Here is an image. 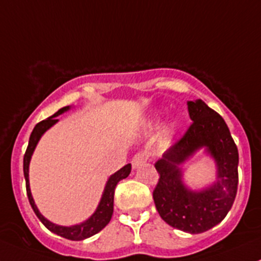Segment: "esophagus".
Listing matches in <instances>:
<instances>
[{
	"instance_id": "obj_1",
	"label": "esophagus",
	"mask_w": 261,
	"mask_h": 261,
	"mask_svg": "<svg viewBox=\"0 0 261 261\" xmlns=\"http://www.w3.org/2000/svg\"><path fill=\"white\" fill-rule=\"evenodd\" d=\"M146 160H147V154L145 151L138 152L136 155H134L133 160H131V165H133L134 169H136V168H139L140 165H143Z\"/></svg>"
}]
</instances>
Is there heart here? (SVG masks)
<instances>
[{
    "label": "heart",
    "instance_id": "1",
    "mask_svg": "<svg viewBox=\"0 0 261 261\" xmlns=\"http://www.w3.org/2000/svg\"><path fill=\"white\" fill-rule=\"evenodd\" d=\"M178 130V123L177 122H170L168 123L164 127V131H163V136L165 139H172L174 136V134L177 133Z\"/></svg>",
    "mask_w": 261,
    "mask_h": 261
}]
</instances>
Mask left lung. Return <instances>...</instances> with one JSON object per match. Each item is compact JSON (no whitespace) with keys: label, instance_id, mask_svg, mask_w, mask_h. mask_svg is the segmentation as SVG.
Returning a JSON list of instances; mask_svg holds the SVG:
<instances>
[{"label":"left lung","instance_id":"1","mask_svg":"<svg viewBox=\"0 0 261 261\" xmlns=\"http://www.w3.org/2000/svg\"><path fill=\"white\" fill-rule=\"evenodd\" d=\"M193 123L178 143L155 162L160 174L152 198L160 217L172 227L202 233L226 217L238 193L239 151L225 120L202 99L188 102ZM199 149L215 162L216 179L201 190L184 183L181 168Z\"/></svg>","mask_w":261,"mask_h":261}]
</instances>
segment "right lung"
Returning a JSON list of instances; mask_svg holds the SVG:
<instances>
[{
    "instance_id": "obj_1",
    "label": "right lung",
    "mask_w": 261,
    "mask_h": 261,
    "mask_svg": "<svg viewBox=\"0 0 261 261\" xmlns=\"http://www.w3.org/2000/svg\"><path fill=\"white\" fill-rule=\"evenodd\" d=\"M70 109H72L70 106L63 107V109H60L59 111L55 112L54 115L50 116V117L46 118V120L39 122L38 125L34 127L33 133H31L30 135V139H29L28 149H26L25 155H23V175H25V180H26V193H28L29 202H30L31 207H33L34 212H35V215L38 216L39 220L43 222V225L45 226L49 231L62 236V238L68 239V240L80 241L96 235L97 232H99L102 228H105L107 225H109V222L111 221L112 213H114L115 188L116 186H117L118 181L128 177V174L131 173V164L125 165V167L121 168L120 170H117V172L114 173V174L110 175L109 179L106 181L103 193H102V197L101 199H99V203L98 206H97L96 211L92 213L91 217L87 218L86 221H83V222L81 223H77V225L62 226V225H57V223L51 222V221H49L48 218L44 217V216L40 213V211H39L38 207H36L35 201H34L33 198V194H31L30 181H29V167H30V160H31V156H33L34 151H35L36 145H38V143L40 141L41 136H43L50 127H53L58 121H59L57 118L58 116L69 111Z\"/></svg>"
}]
</instances>
